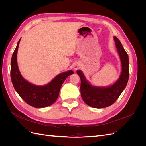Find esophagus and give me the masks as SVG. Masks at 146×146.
<instances>
[{"label": "esophagus", "instance_id": "obj_1", "mask_svg": "<svg viewBox=\"0 0 146 146\" xmlns=\"http://www.w3.org/2000/svg\"><path fill=\"white\" fill-rule=\"evenodd\" d=\"M79 68H80V65H79L78 63H75V64L74 65V70H77Z\"/></svg>", "mask_w": 146, "mask_h": 146}]
</instances>
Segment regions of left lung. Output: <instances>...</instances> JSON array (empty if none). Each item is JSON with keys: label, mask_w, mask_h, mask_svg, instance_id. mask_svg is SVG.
Instances as JSON below:
<instances>
[{"label": "left lung", "mask_w": 146, "mask_h": 146, "mask_svg": "<svg viewBox=\"0 0 146 146\" xmlns=\"http://www.w3.org/2000/svg\"><path fill=\"white\" fill-rule=\"evenodd\" d=\"M122 63V73L119 80L111 86L98 88L91 86L80 70L77 73L80 77L81 96L83 101L91 107L102 108L113 104L125 89L129 78V56L120 41L114 37Z\"/></svg>", "instance_id": "1"}]
</instances>
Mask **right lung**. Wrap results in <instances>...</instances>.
I'll list each match as a JSON object with an SVG mask.
<instances>
[{
	"instance_id": "add662e5",
	"label": "right lung",
	"mask_w": 146,
	"mask_h": 146,
	"mask_svg": "<svg viewBox=\"0 0 146 146\" xmlns=\"http://www.w3.org/2000/svg\"><path fill=\"white\" fill-rule=\"evenodd\" d=\"M20 39L11 61L10 75L13 85L21 98L32 107L43 108L50 106L58 98L60 88L66 78L74 72L69 70L60 74L49 83L42 86L34 85L26 81L21 76L17 64V52Z\"/></svg>"
}]
</instances>
